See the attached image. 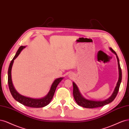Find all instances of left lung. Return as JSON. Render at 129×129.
Instances as JSON below:
<instances>
[{
	"mask_svg": "<svg viewBox=\"0 0 129 129\" xmlns=\"http://www.w3.org/2000/svg\"><path fill=\"white\" fill-rule=\"evenodd\" d=\"M110 50L115 53L116 58H117V62H118V72H119V77H118V80L117 82V84L115 88L114 92L112 95L108 99H107L103 101H93L90 100H87L82 96V95L80 93V91L79 90L76 84L73 82V96L76 102L77 103L78 105L82 107L86 108H98L105 106L108 105L109 103L113 102L114 100L115 99L118 93L119 90V86L121 83L122 81V70L120 68V64H119V60L118 57L116 54V52L111 48H109Z\"/></svg>",
	"mask_w": 129,
	"mask_h": 129,
	"instance_id": "left-lung-1",
	"label": "left lung"
}]
</instances>
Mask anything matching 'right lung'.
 <instances>
[{
	"mask_svg": "<svg viewBox=\"0 0 129 129\" xmlns=\"http://www.w3.org/2000/svg\"><path fill=\"white\" fill-rule=\"evenodd\" d=\"M25 47H26L24 46L20 47V48L18 50L17 52H16L15 56L14 57L13 59L11 60V62L10 64L9 70H8V84H9V89L13 98L16 101H17L19 103L22 104L23 105L31 108H42L47 106L48 105H49V103L50 102L54 94H55V90L58 85L59 84V82L63 79V78H59L55 80V81L52 83L50 89L48 94L44 98L41 99H33L23 96V95L20 94L17 91L15 90L13 86V83H12L11 77V70L14 59L16 58V57L19 55L21 51Z\"/></svg>",
	"mask_w": 129,
	"mask_h": 129,
	"instance_id": "1",
	"label": "right lung"
}]
</instances>
